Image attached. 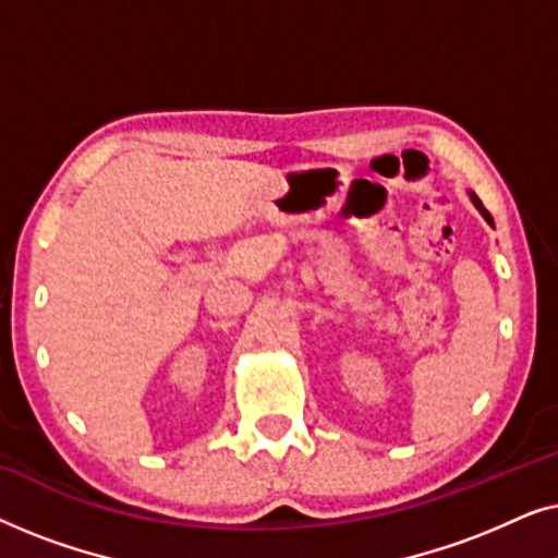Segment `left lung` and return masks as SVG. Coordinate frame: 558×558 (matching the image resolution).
Instances as JSON below:
<instances>
[{
  "label": "left lung",
  "mask_w": 558,
  "mask_h": 558,
  "mask_svg": "<svg viewBox=\"0 0 558 558\" xmlns=\"http://www.w3.org/2000/svg\"><path fill=\"white\" fill-rule=\"evenodd\" d=\"M470 197H472V203H475V208H477L480 213H483V218L487 220V223H490V226H493V218H490V213H487V210L483 208V203H480V197H477L475 193H470Z\"/></svg>",
  "instance_id": "1"
}]
</instances>
